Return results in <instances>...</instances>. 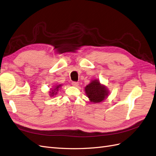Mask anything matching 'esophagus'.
Instances as JSON below:
<instances>
[{
  "label": "esophagus",
  "mask_w": 156,
  "mask_h": 156,
  "mask_svg": "<svg viewBox=\"0 0 156 156\" xmlns=\"http://www.w3.org/2000/svg\"><path fill=\"white\" fill-rule=\"evenodd\" d=\"M72 85H73V86H74V87H77V86H78L79 83L77 82H72Z\"/></svg>",
  "instance_id": "34e87169"
}]
</instances>
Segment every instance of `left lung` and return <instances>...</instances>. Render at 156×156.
<instances>
[{
  "mask_svg": "<svg viewBox=\"0 0 156 156\" xmlns=\"http://www.w3.org/2000/svg\"><path fill=\"white\" fill-rule=\"evenodd\" d=\"M87 96L94 103H98L103 101L108 97V91L104 85H102L98 80H93L85 87Z\"/></svg>",
  "mask_w": 156,
  "mask_h": 156,
  "instance_id": "1",
  "label": "left lung"
}]
</instances>
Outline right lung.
<instances>
[{
	"mask_svg": "<svg viewBox=\"0 0 156 156\" xmlns=\"http://www.w3.org/2000/svg\"><path fill=\"white\" fill-rule=\"evenodd\" d=\"M59 87H61V85H57V86L55 87V89H54V90H52V91H51L50 93H51V96H54V95L55 94V93L56 92V91H58V89H59Z\"/></svg>",
	"mask_w": 156,
	"mask_h": 156,
	"instance_id": "obj_1",
	"label": "right lung"
}]
</instances>
